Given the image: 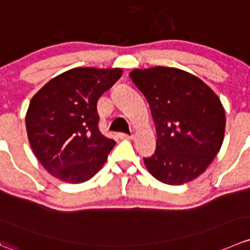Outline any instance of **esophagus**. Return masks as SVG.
<instances>
[{
    "label": "esophagus",
    "instance_id": "obj_1",
    "mask_svg": "<svg viewBox=\"0 0 250 250\" xmlns=\"http://www.w3.org/2000/svg\"><path fill=\"white\" fill-rule=\"evenodd\" d=\"M118 137H120L121 139H127V140L133 139V134H125V133H120Z\"/></svg>",
    "mask_w": 250,
    "mask_h": 250
}]
</instances>
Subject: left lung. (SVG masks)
I'll return each mask as SVG.
<instances>
[{"label":"left lung","instance_id":"obj_1","mask_svg":"<svg viewBox=\"0 0 250 250\" xmlns=\"http://www.w3.org/2000/svg\"><path fill=\"white\" fill-rule=\"evenodd\" d=\"M130 79L143 93L156 127V150L144 159L162 183L181 186L199 177L221 149L225 108L194 74L172 67L134 69Z\"/></svg>","mask_w":250,"mask_h":250}]
</instances>
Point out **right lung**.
Segmentation results:
<instances>
[{
	"mask_svg": "<svg viewBox=\"0 0 250 250\" xmlns=\"http://www.w3.org/2000/svg\"><path fill=\"white\" fill-rule=\"evenodd\" d=\"M121 76L120 68L78 67L52 78L33 96L26 133L48 173L77 184L103 168L116 143L101 134L96 104Z\"/></svg>",
	"mask_w": 250,
	"mask_h": 250,
	"instance_id": "1",
	"label": "right lung"
}]
</instances>
